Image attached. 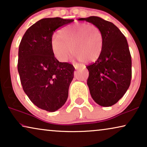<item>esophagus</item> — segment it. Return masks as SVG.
I'll return each instance as SVG.
<instances>
[{
    "label": "esophagus",
    "instance_id": "1",
    "mask_svg": "<svg viewBox=\"0 0 147 147\" xmlns=\"http://www.w3.org/2000/svg\"><path fill=\"white\" fill-rule=\"evenodd\" d=\"M74 67H75L76 69H79L80 67H81V66H80V65H78V64H74Z\"/></svg>",
    "mask_w": 147,
    "mask_h": 147
}]
</instances>
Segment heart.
Returning a JSON list of instances; mask_svg holds the SVG:
<instances>
[{"label":"heart","instance_id":"obj_1","mask_svg":"<svg viewBox=\"0 0 147 147\" xmlns=\"http://www.w3.org/2000/svg\"><path fill=\"white\" fill-rule=\"evenodd\" d=\"M51 50L59 61H67L71 52L80 61L94 62L99 59L103 49V35L93 24L76 23L61 29L59 37L51 39Z\"/></svg>","mask_w":147,"mask_h":147}]
</instances>
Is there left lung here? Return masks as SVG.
I'll use <instances>...</instances> for the list:
<instances>
[{
  "mask_svg": "<svg viewBox=\"0 0 147 147\" xmlns=\"http://www.w3.org/2000/svg\"><path fill=\"white\" fill-rule=\"evenodd\" d=\"M98 26L103 35V49L97 61L87 65V84L96 103L108 107L115 104L129 88L132 60L126 37L111 22L92 16L80 18Z\"/></svg>",
  "mask_w": 147,
  "mask_h": 147,
  "instance_id": "left-lung-1",
  "label": "left lung"
}]
</instances>
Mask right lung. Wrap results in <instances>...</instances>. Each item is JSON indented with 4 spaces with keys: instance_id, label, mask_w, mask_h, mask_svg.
I'll use <instances>...</instances> for the list:
<instances>
[{
    "instance_id": "1",
    "label": "right lung",
    "mask_w": 147,
    "mask_h": 147,
    "mask_svg": "<svg viewBox=\"0 0 147 147\" xmlns=\"http://www.w3.org/2000/svg\"><path fill=\"white\" fill-rule=\"evenodd\" d=\"M73 21L42 19L27 30L20 43L17 67L23 89L35 106L46 111H56L67 99L75 68L56 59L51 41L56 30Z\"/></svg>"
}]
</instances>
